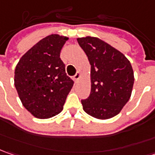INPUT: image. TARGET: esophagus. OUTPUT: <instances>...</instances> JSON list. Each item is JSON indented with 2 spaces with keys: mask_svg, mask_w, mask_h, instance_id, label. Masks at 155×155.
Listing matches in <instances>:
<instances>
[{
  "mask_svg": "<svg viewBox=\"0 0 155 155\" xmlns=\"http://www.w3.org/2000/svg\"><path fill=\"white\" fill-rule=\"evenodd\" d=\"M80 78H81V73L77 72L74 74V82H77L78 81L80 80Z\"/></svg>",
  "mask_w": 155,
  "mask_h": 155,
  "instance_id": "obj_1",
  "label": "esophagus"
}]
</instances>
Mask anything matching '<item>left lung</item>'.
<instances>
[{"label":"left lung","instance_id":"left-lung-1","mask_svg":"<svg viewBox=\"0 0 155 155\" xmlns=\"http://www.w3.org/2000/svg\"><path fill=\"white\" fill-rule=\"evenodd\" d=\"M91 65V94L81 100L83 110L97 119L118 114L130 98L134 72L122 52L96 37L78 38Z\"/></svg>","mask_w":155,"mask_h":155}]
</instances>
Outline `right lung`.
Instances as JSON below:
<instances>
[{"label":"right lung","mask_w":155,"mask_h":155,"mask_svg":"<svg viewBox=\"0 0 155 155\" xmlns=\"http://www.w3.org/2000/svg\"><path fill=\"white\" fill-rule=\"evenodd\" d=\"M68 38L51 34L19 59L14 85L21 103L32 116L46 119L59 114L74 81L67 76L60 53Z\"/></svg>","instance_id":"right-lung-1"}]
</instances>
